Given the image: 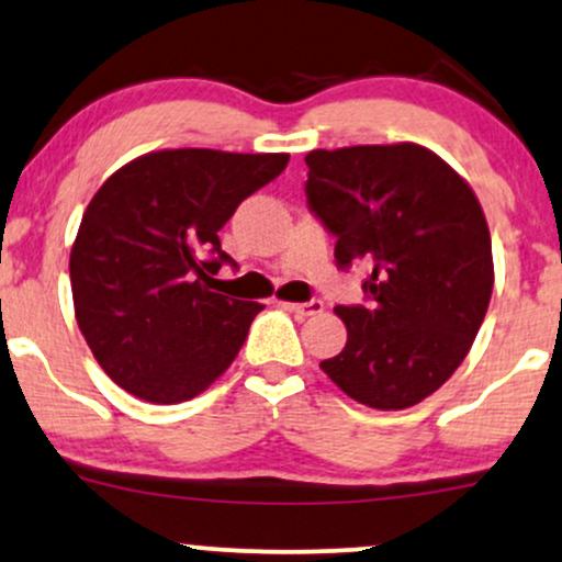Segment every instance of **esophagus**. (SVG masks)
Listing matches in <instances>:
<instances>
[{
	"label": "esophagus",
	"instance_id": "obj_1",
	"mask_svg": "<svg viewBox=\"0 0 562 562\" xmlns=\"http://www.w3.org/2000/svg\"><path fill=\"white\" fill-rule=\"evenodd\" d=\"M292 313L300 315V318H310V315L323 313V302L321 300H310V302H296V305H286Z\"/></svg>",
	"mask_w": 562,
	"mask_h": 562
}]
</instances>
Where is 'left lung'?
<instances>
[{
	"instance_id": "left-lung-1",
	"label": "left lung",
	"mask_w": 562,
	"mask_h": 562,
	"mask_svg": "<svg viewBox=\"0 0 562 562\" xmlns=\"http://www.w3.org/2000/svg\"><path fill=\"white\" fill-rule=\"evenodd\" d=\"M305 162L307 204L336 236V266L371 268L368 305L336 307L347 345L321 362L323 373L375 411L418 405L458 371L490 307L484 210L418 144L313 149Z\"/></svg>"
}]
</instances>
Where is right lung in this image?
<instances>
[{
	"label": "right lung",
	"mask_w": 562,
	"mask_h": 562,
	"mask_svg": "<svg viewBox=\"0 0 562 562\" xmlns=\"http://www.w3.org/2000/svg\"><path fill=\"white\" fill-rule=\"evenodd\" d=\"M286 162L162 149L102 183L72 244L70 286L86 345L117 386L173 405L234 362L262 305L213 292L221 266H234L217 231Z\"/></svg>",
	"instance_id": "1"
}]
</instances>
